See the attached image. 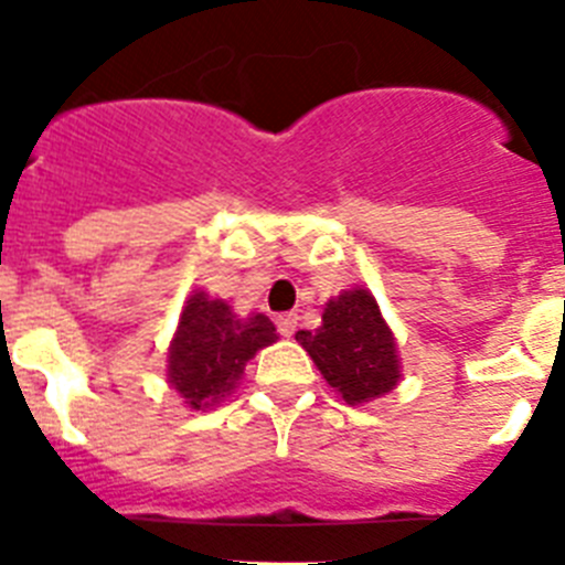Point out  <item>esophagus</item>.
<instances>
[{
	"label": "esophagus",
	"mask_w": 565,
	"mask_h": 565,
	"mask_svg": "<svg viewBox=\"0 0 565 565\" xmlns=\"http://www.w3.org/2000/svg\"><path fill=\"white\" fill-rule=\"evenodd\" d=\"M277 331L286 339H291L294 333H297V313H282V317L277 319Z\"/></svg>",
	"instance_id": "34e87169"
}]
</instances>
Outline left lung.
<instances>
[{"mask_svg":"<svg viewBox=\"0 0 565 565\" xmlns=\"http://www.w3.org/2000/svg\"><path fill=\"white\" fill-rule=\"evenodd\" d=\"M297 342L351 407L376 402L402 382L396 337L376 297L362 286L328 299L322 326L317 331H299Z\"/></svg>","mask_w":565,"mask_h":565,"instance_id":"1","label":"left lung"}]
</instances>
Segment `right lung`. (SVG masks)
I'll return each mask as SVG.
<instances>
[{
  "label": "right lung",
  "instance_id": "obj_1",
  "mask_svg": "<svg viewBox=\"0 0 565 565\" xmlns=\"http://www.w3.org/2000/svg\"><path fill=\"white\" fill-rule=\"evenodd\" d=\"M266 313L237 317L226 299L189 294L167 351V382L189 411H212L243 379L248 359L277 342Z\"/></svg>",
  "mask_w": 565,
  "mask_h": 565
}]
</instances>
